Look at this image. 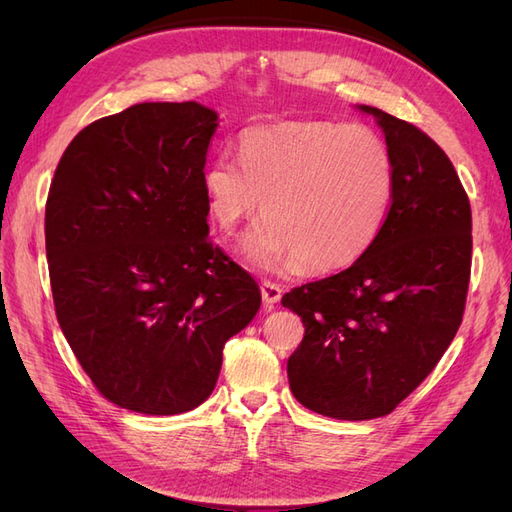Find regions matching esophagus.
<instances>
[{"label":"esophagus","instance_id":"esophagus-1","mask_svg":"<svg viewBox=\"0 0 512 512\" xmlns=\"http://www.w3.org/2000/svg\"><path fill=\"white\" fill-rule=\"evenodd\" d=\"M260 294H262V301H265L267 305H275L282 299V288H280V284L265 280V282H260Z\"/></svg>","mask_w":512,"mask_h":512}]
</instances>
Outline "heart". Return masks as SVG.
I'll return each mask as SVG.
<instances>
[{"mask_svg": "<svg viewBox=\"0 0 512 512\" xmlns=\"http://www.w3.org/2000/svg\"><path fill=\"white\" fill-rule=\"evenodd\" d=\"M239 160L203 173L207 209L222 235L265 211L243 243L247 260L277 271H337L359 260L389 218L395 168L384 138L359 123L284 121L247 128Z\"/></svg>", "mask_w": 512, "mask_h": 512, "instance_id": "obj_1", "label": "heart"}]
</instances>
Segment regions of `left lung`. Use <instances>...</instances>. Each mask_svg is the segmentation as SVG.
Segmentation results:
<instances>
[{"mask_svg": "<svg viewBox=\"0 0 512 512\" xmlns=\"http://www.w3.org/2000/svg\"><path fill=\"white\" fill-rule=\"evenodd\" d=\"M395 168L389 218L346 271L294 288L282 305L305 335L288 359L299 404L339 421L393 412L451 346L466 307L472 211L431 138L374 106Z\"/></svg>", "mask_w": 512, "mask_h": 512, "instance_id": "left-lung-1", "label": "left lung"}]
</instances>
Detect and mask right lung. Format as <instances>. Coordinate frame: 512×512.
I'll return each instance as SVG.
<instances>
[{
  "label": "right lung",
  "instance_id": "obj_1",
  "mask_svg": "<svg viewBox=\"0 0 512 512\" xmlns=\"http://www.w3.org/2000/svg\"><path fill=\"white\" fill-rule=\"evenodd\" d=\"M218 113L143 102L89 123L61 156L44 237L59 327L119 408L181 414L211 395L254 277L209 241L203 173Z\"/></svg>",
  "mask_w": 512,
  "mask_h": 512
}]
</instances>
